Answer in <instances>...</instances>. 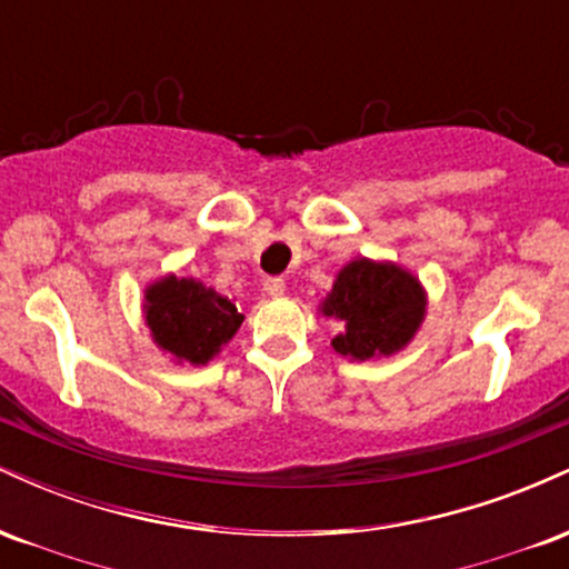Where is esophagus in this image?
Wrapping results in <instances>:
<instances>
[{
    "label": "esophagus",
    "instance_id": "1",
    "mask_svg": "<svg viewBox=\"0 0 569 569\" xmlns=\"http://www.w3.org/2000/svg\"><path fill=\"white\" fill-rule=\"evenodd\" d=\"M264 291L270 293V297H283L286 280L283 278H267L264 280Z\"/></svg>",
    "mask_w": 569,
    "mask_h": 569
}]
</instances>
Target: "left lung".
<instances>
[{
    "instance_id": "left-lung-1",
    "label": "left lung",
    "mask_w": 569,
    "mask_h": 569,
    "mask_svg": "<svg viewBox=\"0 0 569 569\" xmlns=\"http://www.w3.org/2000/svg\"><path fill=\"white\" fill-rule=\"evenodd\" d=\"M321 310L345 326L331 348L352 361H369L393 356L415 337L426 318V291L398 264L356 259L339 272Z\"/></svg>"
}]
</instances>
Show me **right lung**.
<instances>
[{
    "instance_id": "obj_1",
    "label": "right lung",
    "mask_w": 569,
    "mask_h": 569,
    "mask_svg": "<svg viewBox=\"0 0 569 569\" xmlns=\"http://www.w3.org/2000/svg\"><path fill=\"white\" fill-rule=\"evenodd\" d=\"M143 310L154 342L194 367L211 361L243 323L230 299L192 278L168 276L149 286Z\"/></svg>"
}]
</instances>
